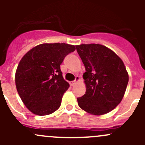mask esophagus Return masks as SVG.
I'll return each mask as SVG.
<instances>
[{
  "label": "esophagus",
  "mask_w": 145,
  "mask_h": 145,
  "mask_svg": "<svg viewBox=\"0 0 145 145\" xmlns=\"http://www.w3.org/2000/svg\"><path fill=\"white\" fill-rule=\"evenodd\" d=\"M79 81V77H78V76H76L75 80H74V81L70 82V85H71V86H74V85L75 84V83H76L77 81Z\"/></svg>",
  "instance_id": "34e87169"
}]
</instances>
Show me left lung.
Masks as SVG:
<instances>
[{
    "instance_id": "8db88e82",
    "label": "left lung",
    "mask_w": 145,
    "mask_h": 145,
    "mask_svg": "<svg viewBox=\"0 0 145 145\" xmlns=\"http://www.w3.org/2000/svg\"><path fill=\"white\" fill-rule=\"evenodd\" d=\"M76 48L86 68V91L77 98L78 106L93 115L111 112L122 100L128 83L123 62L104 45L82 44Z\"/></svg>"
}]
</instances>
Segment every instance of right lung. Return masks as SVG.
Segmentation results:
<instances>
[{
	"instance_id": "obj_1",
	"label": "right lung",
	"mask_w": 145,
	"mask_h": 145,
	"mask_svg": "<svg viewBox=\"0 0 145 145\" xmlns=\"http://www.w3.org/2000/svg\"><path fill=\"white\" fill-rule=\"evenodd\" d=\"M76 50L66 43H43L32 48L22 58L15 74L17 92L34 114H50L61 105L69 85L62 76L60 64Z\"/></svg>"
}]
</instances>
